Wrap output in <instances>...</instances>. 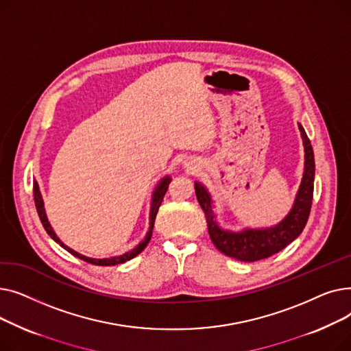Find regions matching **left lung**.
Listing matches in <instances>:
<instances>
[{
  "mask_svg": "<svg viewBox=\"0 0 351 351\" xmlns=\"http://www.w3.org/2000/svg\"><path fill=\"white\" fill-rule=\"evenodd\" d=\"M299 129L304 145L303 179L291 210L279 225L266 229H245L242 232L220 229L215 220L209 192L204 185L195 182L196 197L202 210L205 212L209 236L217 250L237 261L256 262L283 250L303 232L310 215L313 189H315V154L300 123Z\"/></svg>",
  "mask_w": 351,
  "mask_h": 351,
  "instance_id": "8db88e82",
  "label": "left lung"
}]
</instances>
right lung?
Listing matches in <instances>:
<instances>
[{"mask_svg":"<svg viewBox=\"0 0 351 351\" xmlns=\"http://www.w3.org/2000/svg\"><path fill=\"white\" fill-rule=\"evenodd\" d=\"M169 183H171V178H169V176H165V178L158 183V186H156V189H155V192H154V195H152L151 213H149V230H147V233H146L143 241H142L135 249L129 250V252H126V253H123V254H121V256L106 257V259H92V257H86V256H84V254H81V253H78V252H75V250H72L71 247L65 246V245L60 241V237H58L57 234H55V232L52 230V228H51V225H49V222H48V217H47L45 209H44V200H43V196H41V192H40L38 183H36V180H34V200H35L36 212H38V216H40V219H41V223H43L44 229L47 230V233L53 239L55 242H57L58 245H61V246H62L65 250H68L71 254L78 257V259H81V261H84V262H88V263H90V265H97V266H115V265L125 263V262H128V261L134 259V257L138 256V254L146 247V245L149 243L151 237H152L154 225H155V217H156L158 209H159V206H160V204H162V200H163V196H165L166 191H168Z\"/></svg>","mask_w":351,"mask_h":351,"instance_id":"add662e5","label":"right lung"}]
</instances>
